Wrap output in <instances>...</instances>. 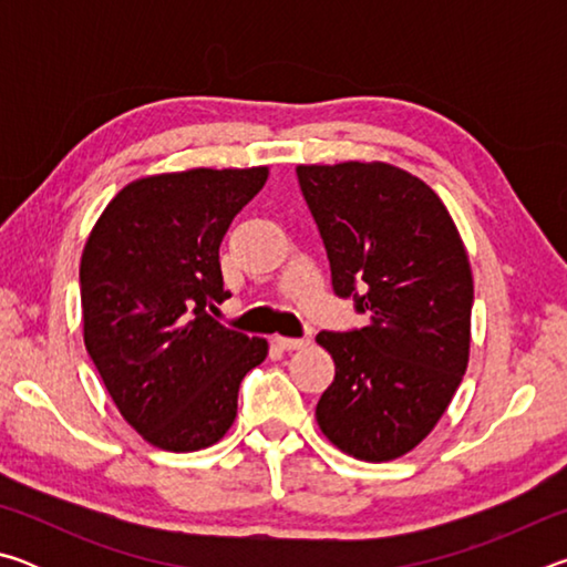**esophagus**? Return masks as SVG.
<instances>
[{
  "label": "esophagus",
  "instance_id": "obj_1",
  "mask_svg": "<svg viewBox=\"0 0 567 567\" xmlns=\"http://www.w3.org/2000/svg\"><path fill=\"white\" fill-rule=\"evenodd\" d=\"M275 344L282 350H302L310 344V338H282V334H275Z\"/></svg>",
  "mask_w": 567,
  "mask_h": 567
}]
</instances>
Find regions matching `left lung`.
Masks as SVG:
<instances>
[{"label": "left lung", "mask_w": 567, "mask_h": 567, "mask_svg": "<svg viewBox=\"0 0 567 567\" xmlns=\"http://www.w3.org/2000/svg\"><path fill=\"white\" fill-rule=\"evenodd\" d=\"M297 182L328 249L334 295L370 320L318 334L334 380L315 417L342 453L400 457L427 437L465 375V245L443 199L385 162L300 165Z\"/></svg>", "instance_id": "left-lung-1"}]
</instances>
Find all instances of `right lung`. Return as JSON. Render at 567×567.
<instances>
[{
    "mask_svg": "<svg viewBox=\"0 0 567 567\" xmlns=\"http://www.w3.org/2000/svg\"><path fill=\"white\" fill-rule=\"evenodd\" d=\"M267 167L187 169L132 182L104 207L80 265L84 344L122 417L155 447L215 445L265 338L219 324V245Z\"/></svg>",
    "mask_w": 567,
    "mask_h": 567,
    "instance_id": "add662e5",
    "label": "right lung"
}]
</instances>
